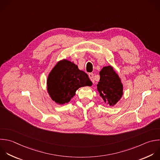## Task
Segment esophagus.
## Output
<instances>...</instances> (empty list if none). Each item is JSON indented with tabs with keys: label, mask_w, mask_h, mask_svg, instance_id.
I'll list each match as a JSON object with an SVG mask.
<instances>
[{
	"label": "esophagus",
	"mask_w": 160,
	"mask_h": 160,
	"mask_svg": "<svg viewBox=\"0 0 160 160\" xmlns=\"http://www.w3.org/2000/svg\"><path fill=\"white\" fill-rule=\"evenodd\" d=\"M89 78L91 79V81L94 83V74L93 73H89Z\"/></svg>",
	"instance_id": "esophagus-1"
}]
</instances>
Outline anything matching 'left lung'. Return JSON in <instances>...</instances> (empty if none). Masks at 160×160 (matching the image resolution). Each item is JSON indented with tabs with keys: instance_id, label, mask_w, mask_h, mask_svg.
Here are the masks:
<instances>
[{
	"instance_id": "8db88e82",
	"label": "left lung",
	"mask_w": 160,
	"mask_h": 160,
	"mask_svg": "<svg viewBox=\"0 0 160 160\" xmlns=\"http://www.w3.org/2000/svg\"><path fill=\"white\" fill-rule=\"evenodd\" d=\"M99 75L100 79L97 85L99 95L107 104L113 106L123 94L121 79L111 66L104 67L99 72Z\"/></svg>"
}]
</instances>
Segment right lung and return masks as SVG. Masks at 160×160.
<instances>
[{"label": "right lung", "mask_w": 160, "mask_h": 160, "mask_svg": "<svg viewBox=\"0 0 160 160\" xmlns=\"http://www.w3.org/2000/svg\"><path fill=\"white\" fill-rule=\"evenodd\" d=\"M91 84L88 75L79 70L74 62L66 59L56 64L47 80L48 92L58 104L69 102L79 88Z\"/></svg>", "instance_id": "obj_1"}]
</instances>
